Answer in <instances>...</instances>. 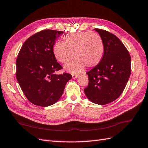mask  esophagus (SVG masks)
<instances>
[{
    "label": "esophagus",
    "instance_id": "34e87169",
    "mask_svg": "<svg viewBox=\"0 0 148 148\" xmlns=\"http://www.w3.org/2000/svg\"><path fill=\"white\" fill-rule=\"evenodd\" d=\"M72 76H73V79H76L79 76V75L77 74H73L72 75Z\"/></svg>",
    "mask_w": 148,
    "mask_h": 148
}]
</instances>
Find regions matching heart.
I'll list each match as a JSON object with an SVG mask.
<instances>
[{
	"mask_svg": "<svg viewBox=\"0 0 148 148\" xmlns=\"http://www.w3.org/2000/svg\"><path fill=\"white\" fill-rule=\"evenodd\" d=\"M56 59L65 65L64 69L78 74L84 69L95 67L100 63L104 54V45L101 36L94 32L70 34L64 38V42L58 41L53 46ZM73 56H72V53Z\"/></svg>",
	"mask_w": 148,
	"mask_h": 148,
	"instance_id": "heart-1",
	"label": "heart"
}]
</instances>
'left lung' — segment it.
Segmentation results:
<instances>
[{"label": "left lung", "instance_id": "left-lung-1", "mask_svg": "<svg viewBox=\"0 0 148 148\" xmlns=\"http://www.w3.org/2000/svg\"><path fill=\"white\" fill-rule=\"evenodd\" d=\"M95 30L103 40L104 54L100 63L87 73L89 83L84 91L89 100L103 105L115 100L122 93L131 72V59L115 35L101 29Z\"/></svg>", "mask_w": 148, "mask_h": 148}]
</instances>
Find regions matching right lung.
I'll return each instance as SVG.
<instances>
[{
  "label": "right lung",
  "instance_id": "obj_1",
  "mask_svg": "<svg viewBox=\"0 0 148 148\" xmlns=\"http://www.w3.org/2000/svg\"><path fill=\"white\" fill-rule=\"evenodd\" d=\"M63 32L44 29L24 43L16 60V78L25 97L33 104L49 106L63 94L68 73L56 74L62 69L54 56L53 48Z\"/></svg>",
  "mask_w": 148,
  "mask_h": 148
}]
</instances>
